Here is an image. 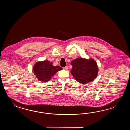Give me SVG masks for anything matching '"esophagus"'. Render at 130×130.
I'll return each instance as SVG.
<instances>
[{"instance_id":"esophagus-1","label":"esophagus","mask_w":130,"mask_h":130,"mask_svg":"<svg viewBox=\"0 0 130 130\" xmlns=\"http://www.w3.org/2000/svg\"><path fill=\"white\" fill-rule=\"evenodd\" d=\"M63 68H64V70H67L68 69V67L67 66H65Z\"/></svg>"}]
</instances>
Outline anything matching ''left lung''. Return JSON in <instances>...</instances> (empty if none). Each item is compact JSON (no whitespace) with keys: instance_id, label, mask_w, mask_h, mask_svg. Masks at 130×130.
<instances>
[{"instance_id":"obj_1","label":"left lung","mask_w":130,"mask_h":130,"mask_svg":"<svg viewBox=\"0 0 130 130\" xmlns=\"http://www.w3.org/2000/svg\"><path fill=\"white\" fill-rule=\"evenodd\" d=\"M71 64L72 66L71 73L78 82L87 84L97 77L99 68L93 59L77 58L72 60Z\"/></svg>"}]
</instances>
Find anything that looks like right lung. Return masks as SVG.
<instances>
[{
	"mask_svg": "<svg viewBox=\"0 0 130 130\" xmlns=\"http://www.w3.org/2000/svg\"><path fill=\"white\" fill-rule=\"evenodd\" d=\"M53 62L44 60L37 62L33 66L34 74L38 79L42 82H47L56 73L63 68L59 66H54Z\"/></svg>",
	"mask_w": 130,
	"mask_h": 130,
	"instance_id": "right-lung-1",
	"label": "right lung"
}]
</instances>
